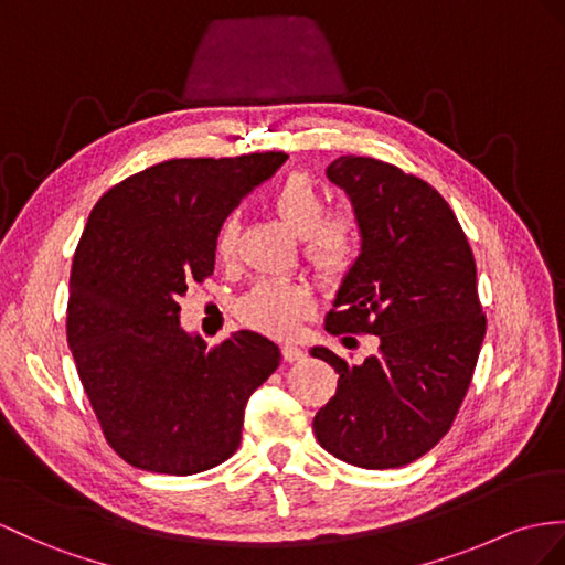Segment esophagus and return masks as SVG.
I'll return each mask as SVG.
<instances>
[{
  "label": "esophagus",
  "mask_w": 565,
  "mask_h": 565,
  "mask_svg": "<svg viewBox=\"0 0 565 565\" xmlns=\"http://www.w3.org/2000/svg\"><path fill=\"white\" fill-rule=\"evenodd\" d=\"M282 356H285V362H299V360H305L307 352L299 345H295V342H282Z\"/></svg>",
  "instance_id": "esophagus-1"
}]
</instances>
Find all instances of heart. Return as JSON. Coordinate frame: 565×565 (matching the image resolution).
Wrapping results in <instances>:
<instances>
[{"mask_svg": "<svg viewBox=\"0 0 565 565\" xmlns=\"http://www.w3.org/2000/svg\"><path fill=\"white\" fill-rule=\"evenodd\" d=\"M270 209L295 235L305 237V254L323 275L345 273L360 246L356 217L348 211L326 213V194L305 172L280 179L270 191ZM235 217L225 215L215 230L213 249L217 258H227L235 249ZM311 309V290L301 282L264 280L246 295L237 313L260 333L290 335Z\"/></svg>", "mask_w": 565, "mask_h": 565, "instance_id": "heart-1", "label": "heart"}]
</instances>
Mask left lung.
Instances as JSON below:
<instances>
[{
	"instance_id": "left-lung-1",
	"label": "left lung",
	"mask_w": 565,
	"mask_h": 565,
	"mask_svg": "<svg viewBox=\"0 0 565 565\" xmlns=\"http://www.w3.org/2000/svg\"><path fill=\"white\" fill-rule=\"evenodd\" d=\"M326 177L350 196L362 237L326 330L379 335V352L348 364L311 348L340 374L313 434L330 456L364 470L403 467L441 441L470 388L487 333L475 256L424 179L356 156L330 162Z\"/></svg>"
}]
</instances>
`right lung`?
I'll use <instances>...</instances> for the list:
<instances>
[{"mask_svg":"<svg viewBox=\"0 0 565 565\" xmlns=\"http://www.w3.org/2000/svg\"><path fill=\"white\" fill-rule=\"evenodd\" d=\"M285 153L179 158L95 203L68 278L66 340L107 444L158 475H196L239 448L244 407L280 350L237 330L213 350L179 326V297L215 268V230Z\"/></svg>","mask_w":565,"mask_h":565,"instance_id":"add662e5","label":"right lung"}]
</instances>
